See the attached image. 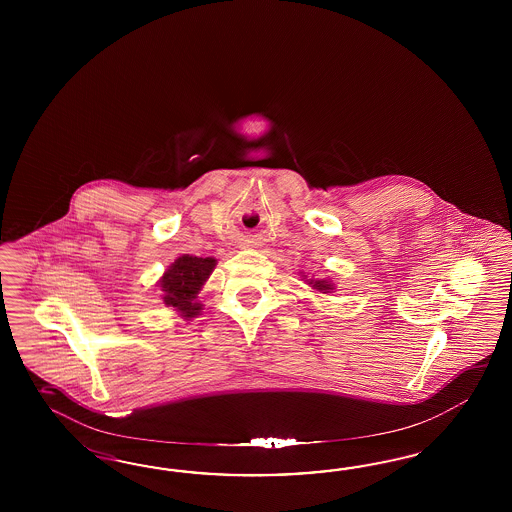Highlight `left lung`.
<instances>
[{
	"mask_svg": "<svg viewBox=\"0 0 512 512\" xmlns=\"http://www.w3.org/2000/svg\"><path fill=\"white\" fill-rule=\"evenodd\" d=\"M300 276H302V279L310 285L311 289H313L315 293L330 295V293H334V289H336V285H334L330 279L308 278V276H306V272H300Z\"/></svg>",
	"mask_w": 512,
	"mask_h": 512,
	"instance_id": "8db88e82",
	"label": "left lung"
}]
</instances>
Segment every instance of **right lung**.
I'll use <instances>...</instances> for the list:
<instances>
[{"mask_svg": "<svg viewBox=\"0 0 512 512\" xmlns=\"http://www.w3.org/2000/svg\"><path fill=\"white\" fill-rule=\"evenodd\" d=\"M216 264L214 257H195L187 253L180 255L171 266H167L157 281L163 304L178 311V315L186 321L201 315L202 304L197 298Z\"/></svg>", "mask_w": 512, "mask_h": 512, "instance_id": "1", "label": "right lung"}]
</instances>
